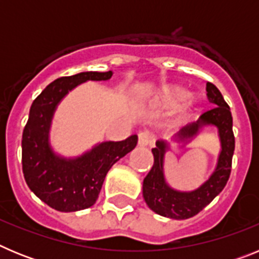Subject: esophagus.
<instances>
[{"instance_id":"obj_1","label":"esophagus","mask_w":259,"mask_h":259,"mask_svg":"<svg viewBox=\"0 0 259 259\" xmlns=\"http://www.w3.org/2000/svg\"><path fill=\"white\" fill-rule=\"evenodd\" d=\"M153 141H154V137L149 131H143L139 134V145H150V144H153Z\"/></svg>"}]
</instances>
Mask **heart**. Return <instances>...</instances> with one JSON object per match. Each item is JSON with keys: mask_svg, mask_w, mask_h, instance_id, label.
<instances>
[{"mask_svg": "<svg viewBox=\"0 0 259 259\" xmlns=\"http://www.w3.org/2000/svg\"><path fill=\"white\" fill-rule=\"evenodd\" d=\"M188 96V91L183 87L170 85L163 88L161 92L158 93L157 102L166 109H174V107L179 106L183 101H185ZM184 109L185 107H183L182 111H184Z\"/></svg>", "mask_w": 259, "mask_h": 259, "instance_id": "heart-1", "label": "heart"}]
</instances>
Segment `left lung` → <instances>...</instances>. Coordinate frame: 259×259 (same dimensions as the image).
<instances>
[{"label": "left lung", "instance_id": "left-lung-1", "mask_svg": "<svg viewBox=\"0 0 259 259\" xmlns=\"http://www.w3.org/2000/svg\"><path fill=\"white\" fill-rule=\"evenodd\" d=\"M206 92L207 98L214 107L203 113L196 123L183 128L178 137L180 140H188L194 135H197L202 125H215L218 128L222 144L218 164L210 179L196 191H174L166 184L163 176V157L167 145L163 141H157V148L152 149L154 163L143 183V196L146 205L162 217L171 219L192 218L223 191L230 179L232 155L235 150L232 114L228 104L224 101L223 96L214 84L207 81Z\"/></svg>", "mask_w": 259, "mask_h": 259}]
</instances>
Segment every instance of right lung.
Returning a JSON list of instances; mask_svg holds the SVG:
<instances>
[{"label":"right lung","instance_id":"add662e5","mask_svg":"<svg viewBox=\"0 0 259 259\" xmlns=\"http://www.w3.org/2000/svg\"><path fill=\"white\" fill-rule=\"evenodd\" d=\"M111 76L113 71H88L59 77L32 102L22 137L23 174L29 189L58 211H77L95 205L107 171L137 144V136L132 135L123 141L100 144L75 159H65L54 154L48 143L53 113L68 91L87 80Z\"/></svg>","mask_w":259,"mask_h":259}]
</instances>
